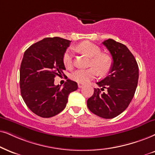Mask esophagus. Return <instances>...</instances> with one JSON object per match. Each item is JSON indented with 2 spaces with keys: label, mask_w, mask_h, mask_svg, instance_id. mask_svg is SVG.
I'll return each instance as SVG.
<instances>
[{
  "label": "esophagus",
  "mask_w": 155,
  "mask_h": 155,
  "mask_svg": "<svg viewBox=\"0 0 155 155\" xmlns=\"http://www.w3.org/2000/svg\"><path fill=\"white\" fill-rule=\"evenodd\" d=\"M83 86H84V84H81V83H79V84H78V87H79V88H81V87H83Z\"/></svg>",
  "instance_id": "esophagus-1"
}]
</instances>
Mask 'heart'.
<instances>
[{
  "instance_id": "heart-1",
  "label": "heart",
  "mask_w": 155,
  "mask_h": 155,
  "mask_svg": "<svg viewBox=\"0 0 155 155\" xmlns=\"http://www.w3.org/2000/svg\"><path fill=\"white\" fill-rule=\"evenodd\" d=\"M75 49L91 58L89 66L87 69H78L71 74V79L78 83L85 84L94 78L97 73L100 76H105L109 73L112 66V59L109 55L101 53V48L97 45L89 41L80 43ZM63 61L66 67L71 68L73 66V56L70 51L65 52Z\"/></svg>"
}]
</instances>
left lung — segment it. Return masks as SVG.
Returning a JSON list of instances; mask_svg holds the SVG:
<instances>
[{
    "label": "left lung",
    "instance_id": "8db88e82",
    "mask_svg": "<svg viewBox=\"0 0 155 155\" xmlns=\"http://www.w3.org/2000/svg\"><path fill=\"white\" fill-rule=\"evenodd\" d=\"M102 44L112 56L109 75L97 84L106 93L94 89V94L87 100L90 111L104 119L114 118L122 113L134 97L137 87L139 68L134 56L125 45L109 38Z\"/></svg>",
    "mask_w": 155,
    "mask_h": 155
}]
</instances>
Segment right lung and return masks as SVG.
Instances as JSON below:
<instances>
[{
  "instance_id": "add662e5",
  "label": "right lung",
  "mask_w": 155,
  "mask_h": 155,
  "mask_svg": "<svg viewBox=\"0 0 155 155\" xmlns=\"http://www.w3.org/2000/svg\"><path fill=\"white\" fill-rule=\"evenodd\" d=\"M70 41L54 37L31 45L23 55L20 68L21 94L27 107L36 115L49 118L65 109L68 97L78 89L67 79L63 87L54 85V78L65 70L63 56Z\"/></svg>"
}]
</instances>
